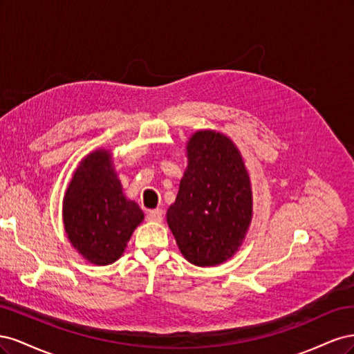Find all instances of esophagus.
I'll use <instances>...</instances> for the list:
<instances>
[{
	"label": "esophagus",
	"instance_id": "34e87169",
	"mask_svg": "<svg viewBox=\"0 0 354 354\" xmlns=\"http://www.w3.org/2000/svg\"><path fill=\"white\" fill-rule=\"evenodd\" d=\"M162 209H159V208H156V209H152V211H149L147 212V220L149 221H155V223H159L160 220H162Z\"/></svg>",
	"mask_w": 354,
	"mask_h": 354
}]
</instances>
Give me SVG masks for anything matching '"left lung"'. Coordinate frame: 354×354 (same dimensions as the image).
Segmentation results:
<instances>
[{"instance_id":"1","label":"left lung","mask_w":354,"mask_h":354,"mask_svg":"<svg viewBox=\"0 0 354 354\" xmlns=\"http://www.w3.org/2000/svg\"><path fill=\"white\" fill-rule=\"evenodd\" d=\"M187 167L167 223L185 259L218 266L236 254L252 220V190L243 158L230 137L199 130L186 143Z\"/></svg>"}]
</instances>
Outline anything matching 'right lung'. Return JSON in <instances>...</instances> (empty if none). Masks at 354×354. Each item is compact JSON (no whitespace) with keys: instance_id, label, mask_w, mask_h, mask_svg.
<instances>
[{"instance_id":"add662e5","label":"right lung","mask_w":354,"mask_h":354,"mask_svg":"<svg viewBox=\"0 0 354 354\" xmlns=\"http://www.w3.org/2000/svg\"><path fill=\"white\" fill-rule=\"evenodd\" d=\"M143 218L140 207L124 195L111 151L97 149L81 159L63 198V226L85 261L115 263Z\"/></svg>"}]
</instances>
